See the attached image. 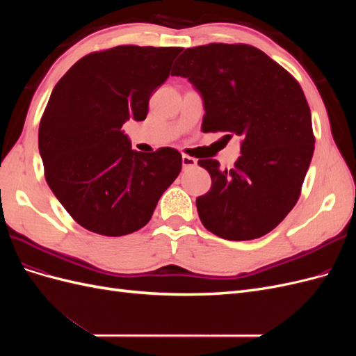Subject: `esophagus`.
<instances>
[{
    "mask_svg": "<svg viewBox=\"0 0 356 356\" xmlns=\"http://www.w3.org/2000/svg\"><path fill=\"white\" fill-rule=\"evenodd\" d=\"M197 166V160L195 157L190 156H182V168L184 169H190V168H196Z\"/></svg>",
    "mask_w": 356,
    "mask_h": 356,
    "instance_id": "obj_1",
    "label": "esophagus"
}]
</instances>
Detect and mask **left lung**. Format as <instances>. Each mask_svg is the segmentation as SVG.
<instances>
[{
	"label": "left lung",
	"mask_w": 356,
	"mask_h": 356,
	"mask_svg": "<svg viewBox=\"0 0 356 356\" xmlns=\"http://www.w3.org/2000/svg\"><path fill=\"white\" fill-rule=\"evenodd\" d=\"M172 75L187 77L202 93V131L242 139L232 169L197 163L212 179L196 199L202 224L227 241L272 232L296 207L315 149L303 89L284 67L250 44L211 42L186 49Z\"/></svg>",
	"instance_id": "left-lung-1"
}]
</instances>
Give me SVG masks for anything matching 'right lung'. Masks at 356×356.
I'll return each mask as SVG.
<instances>
[{
    "label": "right lung",
    "instance_id": "add662e5",
    "mask_svg": "<svg viewBox=\"0 0 356 356\" xmlns=\"http://www.w3.org/2000/svg\"><path fill=\"white\" fill-rule=\"evenodd\" d=\"M181 50L129 44L93 51L53 89L38 148L49 187L81 227L102 236L143 229L179 175L178 149L134 152L122 127L145 120L149 96Z\"/></svg>",
    "mask_w": 356,
    "mask_h": 356
}]
</instances>
